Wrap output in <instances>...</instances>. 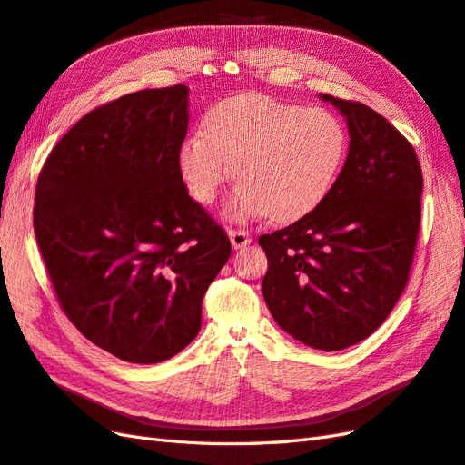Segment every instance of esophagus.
Wrapping results in <instances>:
<instances>
[{
    "mask_svg": "<svg viewBox=\"0 0 465 465\" xmlns=\"http://www.w3.org/2000/svg\"><path fill=\"white\" fill-rule=\"evenodd\" d=\"M230 242H232V247L233 249H243L245 245L251 243V235L243 230H230Z\"/></svg>",
    "mask_w": 465,
    "mask_h": 465,
    "instance_id": "obj_1",
    "label": "esophagus"
}]
</instances>
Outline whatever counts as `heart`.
I'll use <instances>...</instances> for the list:
<instances>
[{
    "label": "heart",
    "mask_w": 465,
    "mask_h": 465,
    "mask_svg": "<svg viewBox=\"0 0 465 465\" xmlns=\"http://www.w3.org/2000/svg\"><path fill=\"white\" fill-rule=\"evenodd\" d=\"M347 150V128L335 113L249 93L212 104L203 130L181 142L177 167L198 204L214 201L233 171L242 183L225 203V214L290 222L322 204Z\"/></svg>",
    "instance_id": "heart-1"
}]
</instances>
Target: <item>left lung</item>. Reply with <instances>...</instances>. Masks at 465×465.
Masks as SVG:
<instances>
[{
	"label": "left lung",
	"mask_w": 465,
	"mask_h": 465,
	"mask_svg": "<svg viewBox=\"0 0 465 465\" xmlns=\"http://www.w3.org/2000/svg\"><path fill=\"white\" fill-rule=\"evenodd\" d=\"M349 126V155L310 214L261 235L262 296L288 335L342 351L386 322L409 281L419 237L422 171L400 130L362 103L320 95Z\"/></svg>",
	"instance_id": "8db88e82"
}]
</instances>
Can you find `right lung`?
Wrapping results in <instances>:
<instances>
[{
	"label": "right lung",
	"instance_id": "right-lung-1",
	"mask_svg": "<svg viewBox=\"0 0 465 465\" xmlns=\"http://www.w3.org/2000/svg\"><path fill=\"white\" fill-rule=\"evenodd\" d=\"M187 128V85L130 93L77 121L38 175L35 235L60 306L126 362L187 347L232 253L179 175Z\"/></svg>",
	"mask_w": 465,
	"mask_h": 465
}]
</instances>
